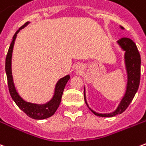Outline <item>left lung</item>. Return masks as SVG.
I'll return each instance as SVG.
<instances>
[{"label": "left lung", "instance_id": "1", "mask_svg": "<svg viewBox=\"0 0 146 146\" xmlns=\"http://www.w3.org/2000/svg\"><path fill=\"white\" fill-rule=\"evenodd\" d=\"M121 29H123L120 27ZM118 44L121 47L123 51H125L124 59H125V66L127 73V84L125 95L122 98L118 107L114 112L110 113H98L89 108L87 103L85 97V91H84V101L88 106V107L91 110L92 113L98 116L102 117H111L118 114L122 113L128 107L130 103L131 102L135 97L136 92L138 91L140 83V76H141V57L138 51L137 46L135 42L127 37H123L117 40Z\"/></svg>", "mask_w": 146, "mask_h": 146}]
</instances>
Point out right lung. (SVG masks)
Listing matches in <instances>:
<instances>
[{"label":"right lung","mask_w":146,"mask_h":146,"mask_svg":"<svg viewBox=\"0 0 146 146\" xmlns=\"http://www.w3.org/2000/svg\"><path fill=\"white\" fill-rule=\"evenodd\" d=\"M29 24V22H27L24 24L23 26L19 29L15 33V35L12 37V41H11L9 49H8V54L6 56V60H5V71L7 74V79H8V90L10 92L11 98L14 100L15 104L17 105L19 108L21 110H23L24 113L27 114V116H30V118H33L35 119H43L50 117L52 115H54L55 111L59 106L62 99V96L63 94V91L66 84L70 80V75L64 76L61 78L55 85L54 89V94L53 98H51V101H49L48 103L43 105L34 104V103H30L24 101L23 98H21L19 95L16 92V89L15 88L14 82H13V78H12V73H11V55H12V51H13V47H14L15 40L17 36V33L19 32V30H22L23 28L26 27Z\"/></svg>","instance_id":"obj_1"}]
</instances>
